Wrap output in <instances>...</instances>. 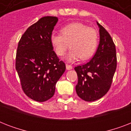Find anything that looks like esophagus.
<instances>
[{"mask_svg": "<svg viewBox=\"0 0 131 131\" xmlns=\"http://www.w3.org/2000/svg\"><path fill=\"white\" fill-rule=\"evenodd\" d=\"M66 68H67V70H71V69H72L73 67H72L71 65H70V64H66Z\"/></svg>", "mask_w": 131, "mask_h": 131, "instance_id": "34e87169", "label": "esophagus"}]
</instances>
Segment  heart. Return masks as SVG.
Instances as JSON below:
<instances>
[{"label": "heart", "mask_w": 131, "mask_h": 131, "mask_svg": "<svg viewBox=\"0 0 131 131\" xmlns=\"http://www.w3.org/2000/svg\"><path fill=\"white\" fill-rule=\"evenodd\" d=\"M50 42L56 53L61 56L69 46V52L66 56L68 61L81 58L87 60L92 57L96 50L99 34L93 28L80 22H73L62 28L61 33L52 32Z\"/></svg>", "instance_id": "obj_1"}]
</instances>
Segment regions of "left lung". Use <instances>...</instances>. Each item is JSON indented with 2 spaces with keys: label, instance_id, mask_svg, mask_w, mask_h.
Here are the masks:
<instances>
[{
  "label": "left lung",
  "instance_id": "8db88e82",
  "mask_svg": "<svg viewBox=\"0 0 131 131\" xmlns=\"http://www.w3.org/2000/svg\"><path fill=\"white\" fill-rule=\"evenodd\" d=\"M97 24L100 43L96 52L88 62L75 67L78 78L76 92L86 101H94L107 94L117 67L116 45L105 28Z\"/></svg>",
  "mask_w": 131,
  "mask_h": 131
}]
</instances>
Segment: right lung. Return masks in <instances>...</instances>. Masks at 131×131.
Instances as JSON below:
<instances>
[{
  "mask_svg": "<svg viewBox=\"0 0 131 131\" xmlns=\"http://www.w3.org/2000/svg\"><path fill=\"white\" fill-rule=\"evenodd\" d=\"M45 16L28 28L17 46L15 69L24 92L31 99L44 102L54 94L56 84L66 66L53 50L50 35L57 23Z\"/></svg>",
  "mask_w": 131,
  "mask_h": 131,
  "instance_id": "add662e5",
  "label": "right lung"
}]
</instances>
